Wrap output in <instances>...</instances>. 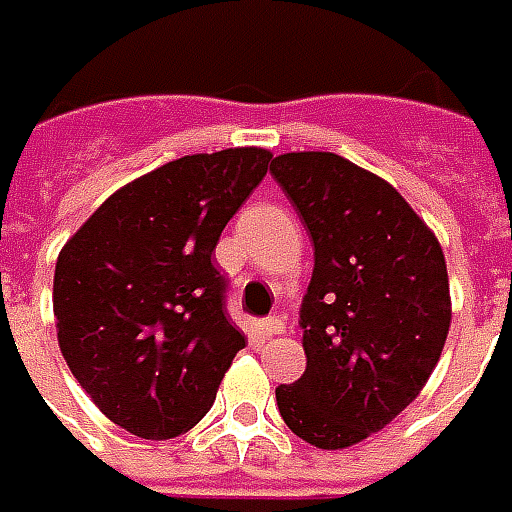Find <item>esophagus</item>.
Instances as JSON below:
<instances>
[{
  "mask_svg": "<svg viewBox=\"0 0 512 512\" xmlns=\"http://www.w3.org/2000/svg\"><path fill=\"white\" fill-rule=\"evenodd\" d=\"M262 333L264 336H275V333H284V322L278 317H270V320L262 322Z\"/></svg>",
  "mask_w": 512,
  "mask_h": 512,
  "instance_id": "34e87169",
  "label": "esophagus"
}]
</instances>
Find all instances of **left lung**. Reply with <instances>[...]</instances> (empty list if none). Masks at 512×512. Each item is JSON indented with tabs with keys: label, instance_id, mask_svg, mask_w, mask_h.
I'll list each match as a JSON object with an SVG mask.
<instances>
[{
	"label": "left lung",
	"instance_id": "obj_1",
	"mask_svg": "<svg viewBox=\"0 0 512 512\" xmlns=\"http://www.w3.org/2000/svg\"><path fill=\"white\" fill-rule=\"evenodd\" d=\"M270 173L314 242L306 372L275 402L295 436L347 449L400 416L436 369L452 322L444 250L389 181L339 154H281Z\"/></svg>",
	"mask_w": 512,
	"mask_h": 512
}]
</instances>
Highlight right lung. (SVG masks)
Here are the masks:
<instances>
[{
	"instance_id": "right-lung-1",
	"label": "right lung",
	"mask_w": 512,
	"mask_h": 512,
	"mask_svg": "<svg viewBox=\"0 0 512 512\" xmlns=\"http://www.w3.org/2000/svg\"><path fill=\"white\" fill-rule=\"evenodd\" d=\"M270 159L253 146L173 159L112 192L57 256L60 353L132 436L165 441L195 427L245 347L212 253Z\"/></svg>"
}]
</instances>
